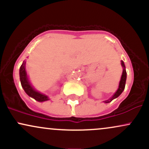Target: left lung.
Segmentation results:
<instances>
[{"instance_id": "1", "label": "left lung", "mask_w": 149, "mask_h": 149, "mask_svg": "<svg viewBox=\"0 0 149 149\" xmlns=\"http://www.w3.org/2000/svg\"><path fill=\"white\" fill-rule=\"evenodd\" d=\"M121 65H122L123 68V73H122V76H121L118 88L117 91L115 92V94L113 95L111 98H110L109 100H108L104 101V102H105V103H109V102H111L113 100H114V99L117 98L118 97H119L120 95V94L123 92L125 87L126 78H127V73H126L125 66V64H124L123 61H121Z\"/></svg>"}]
</instances>
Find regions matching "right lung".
Here are the masks:
<instances>
[{
	"label": "right lung",
	"mask_w": 149,
	"mask_h": 149,
	"mask_svg": "<svg viewBox=\"0 0 149 149\" xmlns=\"http://www.w3.org/2000/svg\"><path fill=\"white\" fill-rule=\"evenodd\" d=\"M25 64L26 62L24 61L21 65V66H20L19 69L20 81H21L22 87L23 88L24 90L26 93L29 96L33 98L34 100L38 101V102H41L49 100V99L48 98V97L46 96L45 95L40 93V92L36 91V90L32 87L29 80L28 76H27L26 71L25 69Z\"/></svg>",
	"instance_id": "1"
}]
</instances>
